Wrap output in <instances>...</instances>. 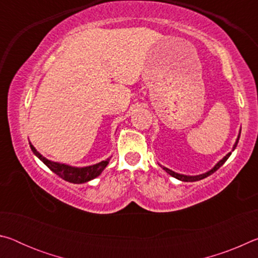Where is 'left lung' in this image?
Returning <instances> with one entry per match:
<instances>
[{"label":"left lung","instance_id":"8db88e82","mask_svg":"<svg viewBox=\"0 0 258 258\" xmlns=\"http://www.w3.org/2000/svg\"><path fill=\"white\" fill-rule=\"evenodd\" d=\"M240 132H241V131H240ZM239 138H240V135H238V139H237V141H235V143H234V146H233V149H232V151L235 149V147H237V145H238ZM230 156H231V152H229L228 155H226L225 157H223V158H222L220 161H218V163H217L215 166H214V167L211 169V171H208V172L204 173V174H200V175H195V176H190V175H183V174H178V173H175V172L171 171V169H168V168L164 167V166H161V167H163V168L165 169V171L169 174V175L173 176V177H175V178H177V180H180V181H184V182H195V181L203 180V178H205V177L209 176V175H211V174H213L214 172H216L217 169L220 168L221 166L223 165L226 160H228V158H229Z\"/></svg>","mask_w":258,"mask_h":258}]
</instances>
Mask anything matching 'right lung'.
<instances>
[{"label":"right lung","mask_w":258,"mask_h":258,"mask_svg":"<svg viewBox=\"0 0 258 258\" xmlns=\"http://www.w3.org/2000/svg\"><path fill=\"white\" fill-rule=\"evenodd\" d=\"M29 145H30V149H32V151L34 152V155L36 156L38 159H41L52 172L55 173L56 175L60 176L61 178H63L64 181L71 182V183H76V184L89 182L97 176H99L100 174L102 173L103 169L107 167V165L109 164V160H110V158H108L106 160L100 161V163L95 165L86 166V167H73V166L55 163V161H51L49 159H46L45 157H43L40 152L35 149L32 143H29Z\"/></svg>","instance_id":"1"}]
</instances>
